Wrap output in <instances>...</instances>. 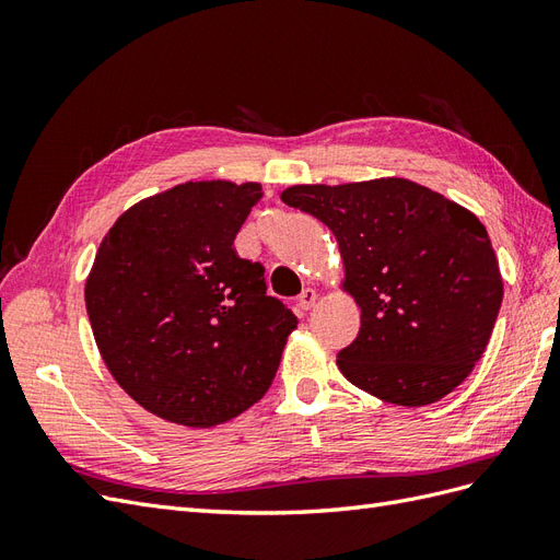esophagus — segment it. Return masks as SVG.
<instances>
[{
  "instance_id": "obj_1",
  "label": "esophagus",
  "mask_w": 560,
  "mask_h": 560,
  "mask_svg": "<svg viewBox=\"0 0 560 560\" xmlns=\"http://www.w3.org/2000/svg\"><path fill=\"white\" fill-rule=\"evenodd\" d=\"M315 301H317V292L313 290V287H306V290H303L301 296H299V308L311 311L315 306Z\"/></svg>"
}]
</instances>
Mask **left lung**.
Segmentation results:
<instances>
[{
  "label": "left lung",
  "instance_id": "1",
  "mask_svg": "<svg viewBox=\"0 0 560 560\" xmlns=\"http://www.w3.org/2000/svg\"><path fill=\"white\" fill-rule=\"evenodd\" d=\"M336 235L360 334L341 374L399 406L446 397L481 360L502 303L486 226L428 186L399 177L299 184L282 191Z\"/></svg>",
  "mask_w": 560,
  "mask_h": 560
}]
</instances>
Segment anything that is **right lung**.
<instances>
[{
  "mask_svg": "<svg viewBox=\"0 0 560 560\" xmlns=\"http://www.w3.org/2000/svg\"><path fill=\"white\" fill-rule=\"evenodd\" d=\"M257 182H186L116 219L86 311L116 383L163 420L212 428L257 404L299 319L233 249Z\"/></svg>",
  "mask_w": 560,
  "mask_h": 560,
  "instance_id": "right-lung-1",
  "label": "right lung"
}]
</instances>
